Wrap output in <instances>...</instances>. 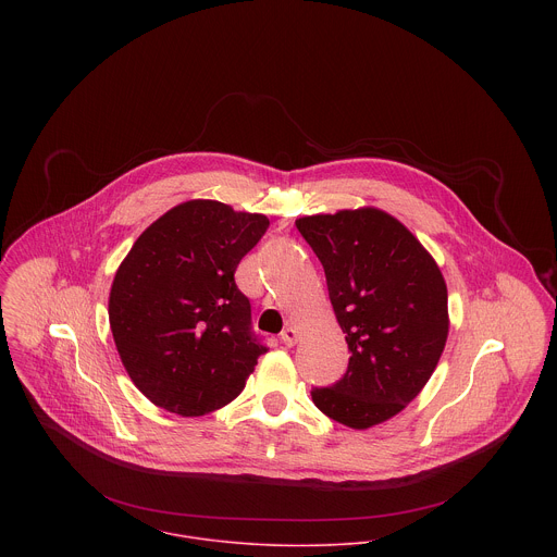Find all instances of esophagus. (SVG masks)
Returning a JSON list of instances; mask_svg holds the SVG:
<instances>
[{"instance_id":"1","label":"esophagus","mask_w":557,"mask_h":557,"mask_svg":"<svg viewBox=\"0 0 557 557\" xmlns=\"http://www.w3.org/2000/svg\"><path fill=\"white\" fill-rule=\"evenodd\" d=\"M281 341H283L285 347H294V345L298 343V332H296V327L287 325V327L281 332Z\"/></svg>"}]
</instances>
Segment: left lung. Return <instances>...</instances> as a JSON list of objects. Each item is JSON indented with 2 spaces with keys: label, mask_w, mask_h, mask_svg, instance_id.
I'll list each match as a JSON object with an SVG mask.
<instances>
[{
  "label": "left lung",
  "mask_w": 557,
  "mask_h": 557,
  "mask_svg": "<svg viewBox=\"0 0 557 557\" xmlns=\"http://www.w3.org/2000/svg\"><path fill=\"white\" fill-rule=\"evenodd\" d=\"M318 255L332 309L349 347L345 375L313 388L319 409L369 429L418 397L448 336L444 276L397 219L362 208L296 221Z\"/></svg>",
  "instance_id": "left-lung-1"
}]
</instances>
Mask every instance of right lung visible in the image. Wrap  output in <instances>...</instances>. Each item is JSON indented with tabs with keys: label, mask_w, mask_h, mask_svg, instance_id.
<instances>
[{
	"label": "right lung",
	"mask_w": 557,
	"mask_h": 557,
	"mask_svg": "<svg viewBox=\"0 0 557 557\" xmlns=\"http://www.w3.org/2000/svg\"><path fill=\"white\" fill-rule=\"evenodd\" d=\"M268 225L263 214L195 199L133 244L113 278L109 323L131 380L154 405L210 413L238 397L268 351L234 278Z\"/></svg>",
	"instance_id": "obj_1"
}]
</instances>
